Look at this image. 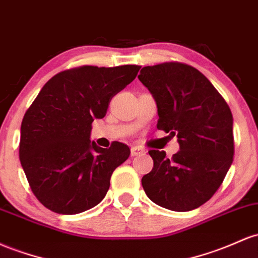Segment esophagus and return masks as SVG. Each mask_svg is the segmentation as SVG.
I'll return each mask as SVG.
<instances>
[{"label": "esophagus", "instance_id": "1", "mask_svg": "<svg viewBox=\"0 0 258 258\" xmlns=\"http://www.w3.org/2000/svg\"><path fill=\"white\" fill-rule=\"evenodd\" d=\"M143 153H146V151H144L143 148H141V147H132L131 148V155L132 157H136V155H140V154H143Z\"/></svg>", "mask_w": 258, "mask_h": 258}]
</instances>
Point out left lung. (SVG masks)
Wrapping results in <instances>:
<instances>
[{
  "instance_id": "8db88e82",
  "label": "left lung",
  "mask_w": 258,
  "mask_h": 258,
  "mask_svg": "<svg viewBox=\"0 0 258 258\" xmlns=\"http://www.w3.org/2000/svg\"><path fill=\"white\" fill-rule=\"evenodd\" d=\"M138 79L158 107V130L176 136L180 151H149L153 169L142 177L149 200L175 212L198 208L216 194L233 163L230 107L200 71L180 62L147 66Z\"/></svg>"
}]
</instances>
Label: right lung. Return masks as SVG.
<instances>
[{
  "instance_id": "obj_1",
  "label": "right lung",
  "mask_w": 258,
  "mask_h": 258,
  "mask_svg": "<svg viewBox=\"0 0 258 258\" xmlns=\"http://www.w3.org/2000/svg\"><path fill=\"white\" fill-rule=\"evenodd\" d=\"M141 66H82L46 82L25 112L19 159L35 197L58 214H78L105 197L112 172L130 148L90 141L92 122L106 115L114 95L131 83Z\"/></svg>"
}]
</instances>
